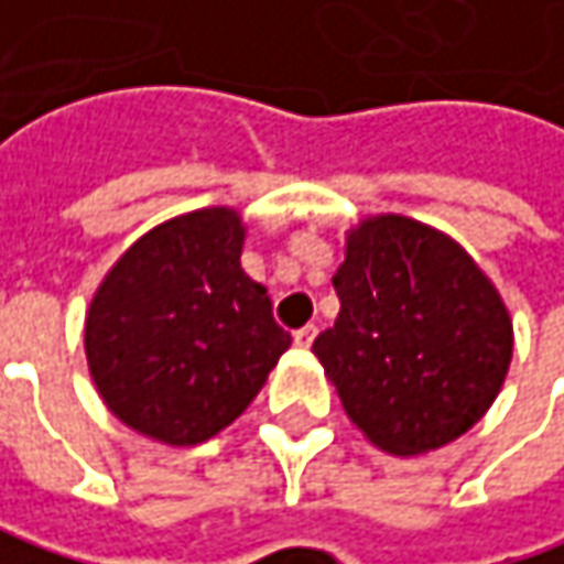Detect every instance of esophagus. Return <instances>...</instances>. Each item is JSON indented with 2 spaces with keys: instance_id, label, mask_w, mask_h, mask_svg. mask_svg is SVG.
<instances>
[{
  "instance_id": "esophagus-1",
  "label": "esophagus",
  "mask_w": 564,
  "mask_h": 564,
  "mask_svg": "<svg viewBox=\"0 0 564 564\" xmlns=\"http://www.w3.org/2000/svg\"><path fill=\"white\" fill-rule=\"evenodd\" d=\"M315 334H318V328H315V325H306V328H300L293 334V344H296L300 350H308L312 340H315Z\"/></svg>"
}]
</instances>
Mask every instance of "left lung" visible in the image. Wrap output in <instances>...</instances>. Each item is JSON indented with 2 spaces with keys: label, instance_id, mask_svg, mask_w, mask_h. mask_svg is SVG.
<instances>
[{
  "label": "left lung",
  "instance_id": "8db88e82",
  "mask_svg": "<svg viewBox=\"0 0 564 564\" xmlns=\"http://www.w3.org/2000/svg\"><path fill=\"white\" fill-rule=\"evenodd\" d=\"M340 312L312 354L356 429L394 457L477 426L502 391L514 328L502 293L452 236L404 214L344 234Z\"/></svg>",
  "mask_w": 564,
  "mask_h": 564
}]
</instances>
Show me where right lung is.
I'll return each mask as SVG.
<instances>
[{"label":"right lung","mask_w":564,"mask_h":564,"mask_svg":"<svg viewBox=\"0 0 564 564\" xmlns=\"http://www.w3.org/2000/svg\"><path fill=\"white\" fill-rule=\"evenodd\" d=\"M236 208L170 217L116 258L85 315L100 401L170 448L214 438L256 401L290 347L271 296L239 264Z\"/></svg>","instance_id":"1"}]
</instances>
